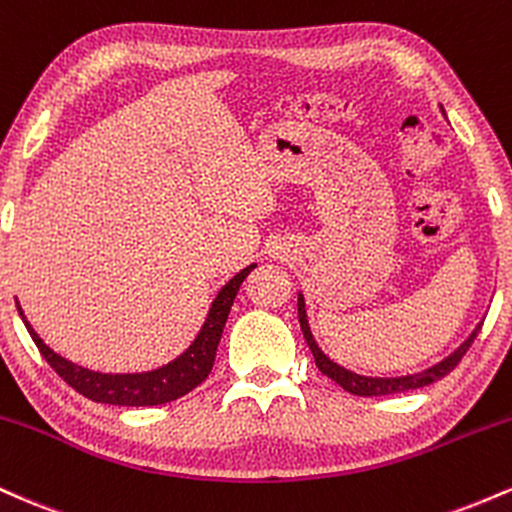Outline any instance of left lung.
I'll use <instances>...</instances> for the list:
<instances>
[{"instance_id": "obj_1", "label": "left lung", "mask_w": 512, "mask_h": 512, "mask_svg": "<svg viewBox=\"0 0 512 512\" xmlns=\"http://www.w3.org/2000/svg\"><path fill=\"white\" fill-rule=\"evenodd\" d=\"M440 110H443V108H440ZM443 115H445V110H443ZM298 322H301L303 337H305V342H308L310 351H313L315 366L320 368V373L327 375V378H332L334 383L342 385L346 392H351V395H358V397L395 395V392H407V390H416V387L436 383V380L443 378V375H448L450 370L455 368L457 363H460V358L467 354V349L472 346V342L477 339V334L481 330V322H479V325L472 330V334H469V337L464 339V342L457 346V349L452 351L450 356H445L443 361L433 363L431 368H424V370H419V373H409V375H387V378H385V375L354 373V370L344 368L342 363L332 361V358L320 349V344L315 342L313 332H310L308 310H305V298H303L301 291H298Z\"/></svg>"}]
</instances>
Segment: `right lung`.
Here are the masks:
<instances>
[{
  "label": "right lung",
  "mask_w": 512,
  "mask_h": 512,
  "mask_svg": "<svg viewBox=\"0 0 512 512\" xmlns=\"http://www.w3.org/2000/svg\"><path fill=\"white\" fill-rule=\"evenodd\" d=\"M255 267L257 264L252 262L250 267L240 269L233 279H228V284L221 286V291L216 293V298L211 301L207 317H204L202 330L197 332L192 344L187 346L178 358L168 361L166 366L142 370V373H101V370H91L69 361V358L52 351L50 346L40 339V334L33 330L28 317L23 315L19 301H16V308H19L23 325H26L28 334L33 337V342L40 349L45 361H48L64 383L72 385L79 395L101 404H117V407H156V404L173 402V399L187 395V392L195 390L199 383H204V380L209 378L211 366H214L216 358V349H219L221 342L223 327H226L228 313H231V305L236 301L240 284L248 279V274Z\"/></svg>",
  "instance_id": "1"
}]
</instances>
